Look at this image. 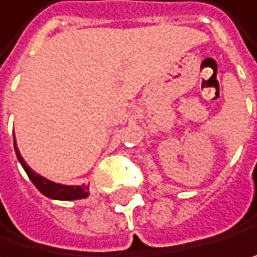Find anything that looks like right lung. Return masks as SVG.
<instances>
[{
  "mask_svg": "<svg viewBox=\"0 0 257 257\" xmlns=\"http://www.w3.org/2000/svg\"><path fill=\"white\" fill-rule=\"evenodd\" d=\"M14 149H16V154H17L19 162L22 164V167L25 168V172H27L28 178L31 180V183L36 186V189L41 194H44L46 197H49V199H57V200H77V199H85V197L89 195V186H85V184H82V186H63V184H57L54 181H49V180H46V178H43L41 175L35 173L27 165L24 157L20 156L16 141H14Z\"/></svg>",
  "mask_w": 257,
  "mask_h": 257,
  "instance_id": "1",
  "label": "right lung"
}]
</instances>
